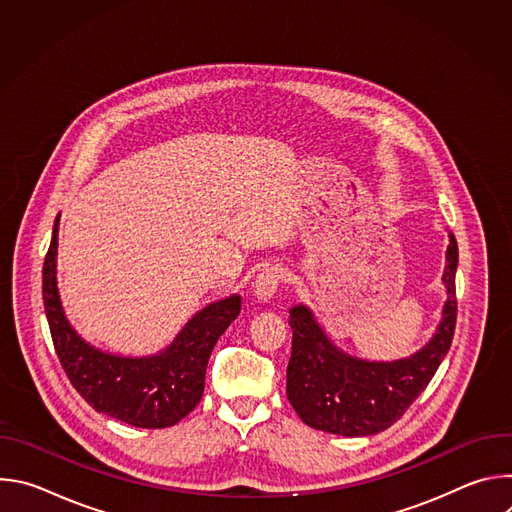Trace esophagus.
Listing matches in <instances>:
<instances>
[{"instance_id": "obj_1", "label": "esophagus", "mask_w": 512, "mask_h": 512, "mask_svg": "<svg viewBox=\"0 0 512 512\" xmlns=\"http://www.w3.org/2000/svg\"><path fill=\"white\" fill-rule=\"evenodd\" d=\"M283 281V269L273 265V267H265L257 279H255V296L257 300H269L273 298L275 291L279 289Z\"/></svg>"}]
</instances>
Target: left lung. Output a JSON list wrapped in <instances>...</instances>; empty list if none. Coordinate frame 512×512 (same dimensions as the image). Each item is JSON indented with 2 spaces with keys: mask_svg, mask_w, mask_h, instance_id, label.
Wrapping results in <instances>:
<instances>
[{
  "mask_svg": "<svg viewBox=\"0 0 512 512\" xmlns=\"http://www.w3.org/2000/svg\"><path fill=\"white\" fill-rule=\"evenodd\" d=\"M444 283L448 302L433 340L411 358L367 362L340 352L306 306L289 310L291 358L287 399L302 421L336 435H373L399 421L429 385L448 354L456 330L458 243L450 235Z\"/></svg>",
  "mask_w": 512,
  "mask_h": 512,
  "instance_id": "8db88e82",
  "label": "left lung"
}]
</instances>
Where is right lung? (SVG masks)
Instances as JSON below:
<instances>
[{
	"label": "right lung",
	"instance_id": "add662e5",
	"mask_svg": "<svg viewBox=\"0 0 512 512\" xmlns=\"http://www.w3.org/2000/svg\"><path fill=\"white\" fill-rule=\"evenodd\" d=\"M58 216L42 267V300L62 369L81 397L99 413L135 427L178 423L202 399L210 352L241 312L231 296L198 312L170 348L150 358H121L89 346L64 318L56 289Z\"/></svg>",
	"mask_w": 512,
	"mask_h": 512
}]
</instances>
